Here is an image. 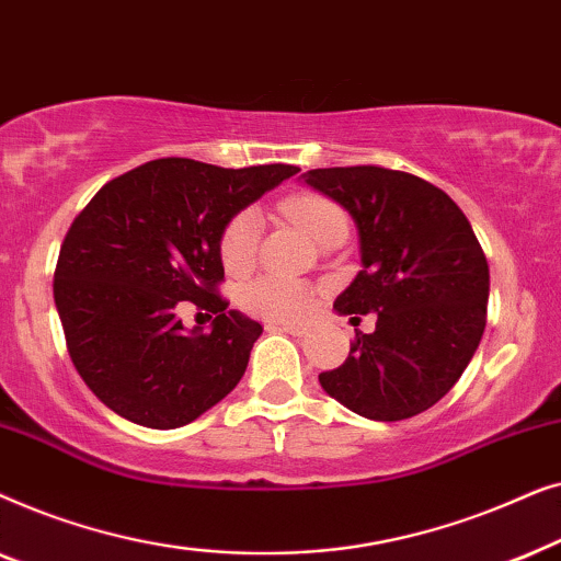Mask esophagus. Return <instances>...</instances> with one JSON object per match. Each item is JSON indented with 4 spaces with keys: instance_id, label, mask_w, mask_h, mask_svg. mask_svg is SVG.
I'll use <instances>...</instances> for the list:
<instances>
[{
    "instance_id": "obj_1",
    "label": "esophagus",
    "mask_w": 561,
    "mask_h": 561,
    "mask_svg": "<svg viewBox=\"0 0 561 561\" xmlns=\"http://www.w3.org/2000/svg\"><path fill=\"white\" fill-rule=\"evenodd\" d=\"M267 332H286V334H294V336H304L306 334V327H298V324H267Z\"/></svg>"
}]
</instances>
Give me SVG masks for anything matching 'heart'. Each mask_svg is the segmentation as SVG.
<instances>
[{
  "label": "heart",
  "mask_w": 561,
  "mask_h": 561,
  "mask_svg": "<svg viewBox=\"0 0 561 561\" xmlns=\"http://www.w3.org/2000/svg\"><path fill=\"white\" fill-rule=\"evenodd\" d=\"M283 211L313 242H319L332 229L347 227V214H344L342 206L321 194H311V191L288 196L283 202ZM257 242L260 214L255 209L237 211L219 237V257L225 271L232 275L248 273L255 263ZM317 296V288L309 286V283L280 278V275H263V278L244 286L242 306L267 321H304L306 317H311Z\"/></svg>",
  "instance_id": "heart-1"
}]
</instances>
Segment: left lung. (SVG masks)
<instances>
[{
	"instance_id": "8db88e82",
	"label": "left lung",
	"mask_w": 561,
	"mask_h": 561,
	"mask_svg": "<svg viewBox=\"0 0 561 561\" xmlns=\"http://www.w3.org/2000/svg\"><path fill=\"white\" fill-rule=\"evenodd\" d=\"M301 179L357 227L363 271L336 296V313L378 317L336 370L319 375L321 388L373 421L432 409L485 332L490 271L470 221L442 188L403 171L317 168Z\"/></svg>"
}]
</instances>
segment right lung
<instances>
[{"mask_svg": "<svg viewBox=\"0 0 561 561\" xmlns=\"http://www.w3.org/2000/svg\"><path fill=\"white\" fill-rule=\"evenodd\" d=\"M296 165L219 168L150 160L104 183L68 229L53 278L68 355L106 409L179 428L217 405L248 370L263 327L227 311L219 237L227 221ZM181 300L215 313L185 332Z\"/></svg>", "mask_w": 561, "mask_h": 561, "instance_id": "obj_1", "label": "right lung"}]
</instances>
